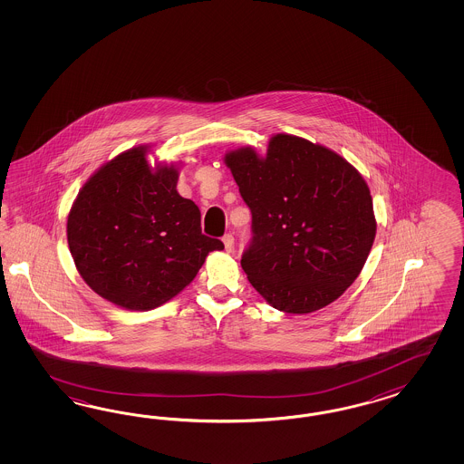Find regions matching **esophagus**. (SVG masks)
<instances>
[{
  "instance_id": "obj_1",
  "label": "esophagus",
  "mask_w": 464,
  "mask_h": 464,
  "mask_svg": "<svg viewBox=\"0 0 464 464\" xmlns=\"http://www.w3.org/2000/svg\"><path fill=\"white\" fill-rule=\"evenodd\" d=\"M223 243H225L226 252H233L235 250V237L231 233H227L223 237Z\"/></svg>"
}]
</instances>
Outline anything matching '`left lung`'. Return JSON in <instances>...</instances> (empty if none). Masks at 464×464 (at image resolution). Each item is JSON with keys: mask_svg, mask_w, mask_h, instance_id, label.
Segmentation results:
<instances>
[{"mask_svg": "<svg viewBox=\"0 0 464 464\" xmlns=\"http://www.w3.org/2000/svg\"><path fill=\"white\" fill-rule=\"evenodd\" d=\"M252 212L241 267L284 313L334 303L357 279L376 237L372 198L342 156L303 138L277 134L267 156L252 148L226 155Z\"/></svg>", "mask_w": 464, "mask_h": 464, "instance_id": "obj_1", "label": "left lung"}]
</instances>
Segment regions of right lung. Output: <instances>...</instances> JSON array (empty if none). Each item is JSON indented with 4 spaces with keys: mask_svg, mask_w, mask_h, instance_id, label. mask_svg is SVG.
I'll use <instances>...</instances> for the list:
<instances>
[{
    "mask_svg": "<svg viewBox=\"0 0 464 464\" xmlns=\"http://www.w3.org/2000/svg\"><path fill=\"white\" fill-rule=\"evenodd\" d=\"M144 148L113 158L84 183L68 216V245L84 282L121 308L146 311L179 295L221 239L177 192L173 167L150 169Z\"/></svg>",
    "mask_w": 464,
    "mask_h": 464,
    "instance_id": "1",
    "label": "right lung"
}]
</instances>
